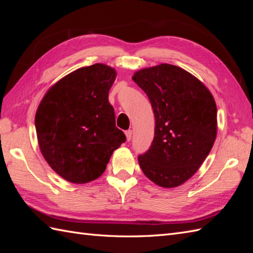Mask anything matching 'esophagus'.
I'll return each instance as SVG.
<instances>
[{"label":"esophagus","mask_w":253,"mask_h":253,"mask_svg":"<svg viewBox=\"0 0 253 253\" xmlns=\"http://www.w3.org/2000/svg\"><path fill=\"white\" fill-rule=\"evenodd\" d=\"M125 135H126V139H127V141H130L131 140V137H132V130H127L126 132H125Z\"/></svg>","instance_id":"esophagus-1"}]
</instances>
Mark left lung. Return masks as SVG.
Here are the masks:
<instances>
[{
    "mask_svg": "<svg viewBox=\"0 0 253 253\" xmlns=\"http://www.w3.org/2000/svg\"><path fill=\"white\" fill-rule=\"evenodd\" d=\"M132 80L147 93L155 117L152 144L139 165L155 185L178 187L197 173L215 141V100L197 77L170 64L142 68Z\"/></svg>",
    "mask_w": 253,
    "mask_h": 253,
    "instance_id": "left-lung-1",
    "label": "left lung"
}]
</instances>
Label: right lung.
Listing matches in <instances>:
<instances>
[{"mask_svg":"<svg viewBox=\"0 0 253 253\" xmlns=\"http://www.w3.org/2000/svg\"><path fill=\"white\" fill-rule=\"evenodd\" d=\"M115 78V69L105 64L78 68L51 85L38 106L40 151L51 169L73 184L99 178L114 150L126 141L109 102Z\"/></svg>","mask_w":253,"mask_h":253,"instance_id":"right-lung-1","label":"right lung"}]
</instances>
